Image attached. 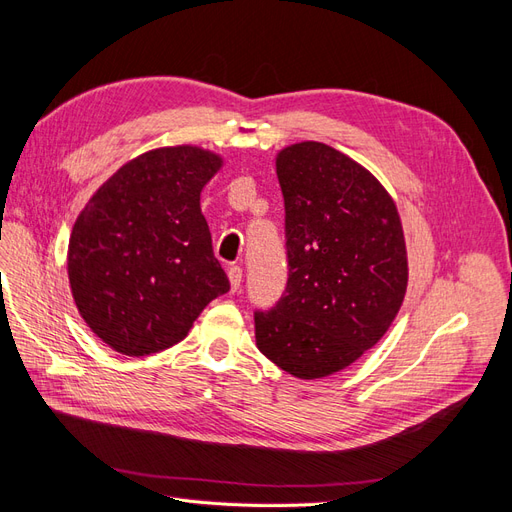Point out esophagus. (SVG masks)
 <instances>
[{"label":"esophagus","mask_w":512,"mask_h":512,"mask_svg":"<svg viewBox=\"0 0 512 512\" xmlns=\"http://www.w3.org/2000/svg\"><path fill=\"white\" fill-rule=\"evenodd\" d=\"M228 280H230V290L237 292V290L241 288L243 269H241V267H230V269H228Z\"/></svg>","instance_id":"1"}]
</instances>
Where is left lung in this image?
Wrapping results in <instances>:
<instances>
[{"instance_id": "left-lung-1", "label": "left lung", "mask_w": 512, "mask_h": 512, "mask_svg": "<svg viewBox=\"0 0 512 512\" xmlns=\"http://www.w3.org/2000/svg\"><path fill=\"white\" fill-rule=\"evenodd\" d=\"M286 207L288 284L256 312V346L301 380L337 374L389 331L408 288L393 196L365 166L303 141L275 158Z\"/></svg>"}]
</instances>
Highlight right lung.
Segmentation results:
<instances>
[{"label":"right lung","instance_id":"add662e5","mask_svg":"<svg viewBox=\"0 0 512 512\" xmlns=\"http://www.w3.org/2000/svg\"><path fill=\"white\" fill-rule=\"evenodd\" d=\"M196 145L141 153L108 177L68 243L70 290L87 327L126 356L175 346L230 284L200 192L222 168Z\"/></svg>","mask_w":512,"mask_h":512}]
</instances>
